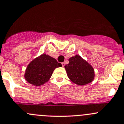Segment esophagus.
I'll return each instance as SVG.
<instances>
[{
  "label": "esophagus",
  "mask_w": 124,
  "mask_h": 124,
  "mask_svg": "<svg viewBox=\"0 0 124 124\" xmlns=\"http://www.w3.org/2000/svg\"><path fill=\"white\" fill-rule=\"evenodd\" d=\"M62 66H63V67L65 66V62H62Z\"/></svg>",
  "instance_id": "34e87169"
}]
</instances>
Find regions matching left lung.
I'll list each match as a JSON object with an SVG mask.
<instances>
[{"label": "left lung", "mask_w": 124, "mask_h": 124, "mask_svg": "<svg viewBox=\"0 0 124 124\" xmlns=\"http://www.w3.org/2000/svg\"><path fill=\"white\" fill-rule=\"evenodd\" d=\"M69 63L65 66L70 80L78 85H85L92 83L95 77L94 70L87 61L78 54L69 59Z\"/></svg>", "instance_id": "8db88e82"}]
</instances>
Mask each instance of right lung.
I'll use <instances>...</instances> for the list:
<instances>
[{"mask_svg":"<svg viewBox=\"0 0 124 124\" xmlns=\"http://www.w3.org/2000/svg\"><path fill=\"white\" fill-rule=\"evenodd\" d=\"M62 64L48 54L43 53L28 65L24 74L25 79L35 86H40L49 81L53 72Z\"/></svg>","mask_w":124,"mask_h":124,"instance_id":"add662e5","label":"right lung"}]
</instances>
